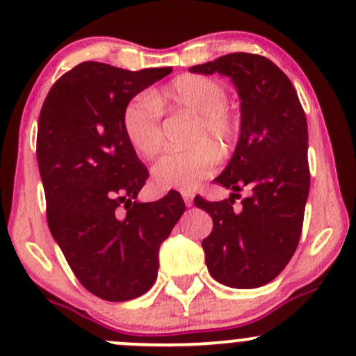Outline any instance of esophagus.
<instances>
[{
  "instance_id": "esophagus-1",
  "label": "esophagus",
  "mask_w": 356,
  "mask_h": 356,
  "mask_svg": "<svg viewBox=\"0 0 356 356\" xmlns=\"http://www.w3.org/2000/svg\"><path fill=\"white\" fill-rule=\"evenodd\" d=\"M182 199L184 202H186V206L191 207L192 202H194V194H192V192H182Z\"/></svg>"
}]
</instances>
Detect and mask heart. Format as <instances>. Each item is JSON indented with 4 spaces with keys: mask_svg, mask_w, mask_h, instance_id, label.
<instances>
[{
    "mask_svg": "<svg viewBox=\"0 0 356 356\" xmlns=\"http://www.w3.org/2000/svg\"><path fill=\"white\" fill-rule=\"evenodd\" d=\"M226 85L206 75H181L161 95L138 93L122 110V129L138 155L152 159L162 149L161 115L164 105L195 117L189 149L167 154L152 169L154 184L161 191H194L209 177L218 159L227 157L238 144L241 120L227 105Z\"/></svg>",
    "mask_w": 356,
    "mask_h": 356,
    "instance_id": "b5f03b06",
    "label": "heart"
}]
</instances>
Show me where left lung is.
<instances>
[{
	"label": "left lung",
	"mask_w": 356,
	"mask_h": 356,
	"mask_svg": "<svg viewBox=\"0 0 356 356\" xmlns=\"http://www.w3.org/2000/svg\"><path fill=\"white\" fill-rule=\"evenodd\" d=\"M192 73L231 76L241 99V136L216 182L232 189L219 202L195 197L212 218L202 241L211 276L231 288H259L283 271L303 229L309 192L308 125L293 83L266 56L229 53ZM252 194L234 207L239 190Z\"/></svg>",
	"instance_id": "8db88e82"
}]
</instances>
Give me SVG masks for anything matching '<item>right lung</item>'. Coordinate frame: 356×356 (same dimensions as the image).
Instances as JSON below:
<instances>
[{
  "mask_svg": "<svg viewBox=\"0 0 356 356\" xmlns=\"http://www.w3.org/2000/svg\"><path fill=\"white\" fill-rule=\"evenodd\" d=\"M170 72L83 61L55 81L40 112L48 227L76 280L102 300H134L152 288L159 248L186 211L175 191L136 201L149 170L122 129L127 102Z\"/></svg>",
  "mask_w": 356,
  "mask_h": 356,
  "instance_id": "right-lung-1",
  "label": "right lung"
}]
</instances>
